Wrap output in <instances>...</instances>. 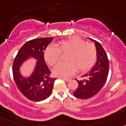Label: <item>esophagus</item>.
<instances>
[{
	"mask_svg": "<svg viewBox=\"0 0 126 126\" xmlns=\"http://www.w3.org/2000/svg\"><path fill=\"white\" fill-rule=\"evenodd\" d=\"M61 79H62L63 80H64L65 81H68L71 80V79H70V78H64V77H61Z\"/></svg>",
	"mask_w": 126,
	"mask_h": 126,
	"instance_id": "obj_1",
	"label": "esophagus"
}]
</instances>
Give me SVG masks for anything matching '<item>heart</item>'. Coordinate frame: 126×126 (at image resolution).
Masks as SVG:
<instances>
[{
    "label": "heart",
    "mask_w": 126,
    "mask_h": 126,
    "mask_svg": "<svg viewBox=\"0 0 126 126\" xmlns=\"http://www.w3.org/2000/svg\"><path fill=\"white\" fill-rule=\"evenodd\" d=\"M61 53H68L66 63H59L53 69L56 76L68 77L77 70L84 71L88 70L94 64L97 57L95 46L92 43H86L79 38H71L63 40L58 46L49 45L45 49V59L50 65L59 61Z\"/></svg>",
    "instance_id": "heart-1"
}]
</instances>
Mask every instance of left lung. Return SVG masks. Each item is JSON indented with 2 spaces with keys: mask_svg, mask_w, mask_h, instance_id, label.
<instances>
[{
  "mask_svg": "<svg viewBox=\"0 0 126 126\" xmlns=\"http://www.w3.org/2000/svg\"><path fill=\"white\" fill-rule=\"evenodd\" d=\"M94 42L97 51V62L88 73L85 75L87 80H77L79 86L73 92L75 97L81 99L91 98L101 90L106 82L109 73V63L107 55L102 46L97 42L89 38Z\"/></svg>",
  "mask_w": 126,
  "mask_h": 126,
  "instance_id": "1",
  "label": "left lung"
}]
</instances>
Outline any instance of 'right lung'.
<instances>
[{
  "label": "right lung",
  "mask_w": 126,
  "mask_h": 126,
  "mask_svg": "<svg viewBox=\"0 0 126 126\" xmlns=\"http://www.w3.org/2000/svg\"><path fill=\"white\" fill-rule=\"evenodd\" d=\"M53 38H41L26 42L19 49L12 66L14 81L20 92L28 99L39 102L51 95L56 78H51V71L45 60V51ZM36 59L33 71L24 77L20 67L26 61Z\"/></svg>",
  "instance_id": "1"
}]
</instances>
